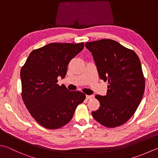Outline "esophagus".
<instances>
[{
  "instance_id": "esophagus-1",
  "label": "esophagus",
  "mask_w": 158,
  "mask_h": 158,
  "mask_svg": "<svg viewBox=\"0 0 158 158\" xmlns=\"http://www.w3.org/2000/svg\"><path fill=\"white\" fill-rule=\"evenodd\" d=\"M94 98V95H87V96H86V98H87V100L92 99V98Z\"/></svg>"
}]
</instances>
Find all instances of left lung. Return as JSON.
Instances as JSON below:
<instances>
[{"instance_id": "obj_1", "label": "left lung", "mask_w": 158, "mask_h": 158, "mask_svg": "<svg viewBox=\"0 0 158 158\" xmlns=\"http://www.w3.org/2000/svg\"><path fill=\"white\" fill-rule=\"evenodd\" d=\"M85 47L91 52L100 78L109 83L106 96H96L100 107L91 114L106 127L120 126L135 114L144 93L140 60L133 50L114 40L93 41Z\"/></svg>"}]
</instances>
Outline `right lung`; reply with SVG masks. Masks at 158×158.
<instances>
[{
	"mask_svg": "<svg viewBox=\"0 0 158 158\" xmlns=\"http://www.w3.org/2000/svg\"><path fill=\"white\" fill-rule=\"evenodd\" d=\"M84 48V43H52L34 49L20 70L22 98L35 120L49 129L63 127L71 120L86 96L57 84L64 78L71 59Z\"/></svg>",
	"mask_w": 158,
	"mask_h": 158,
	"instance_id": "right-lung-1",
	"label": "right lung"
}]
</instances>
